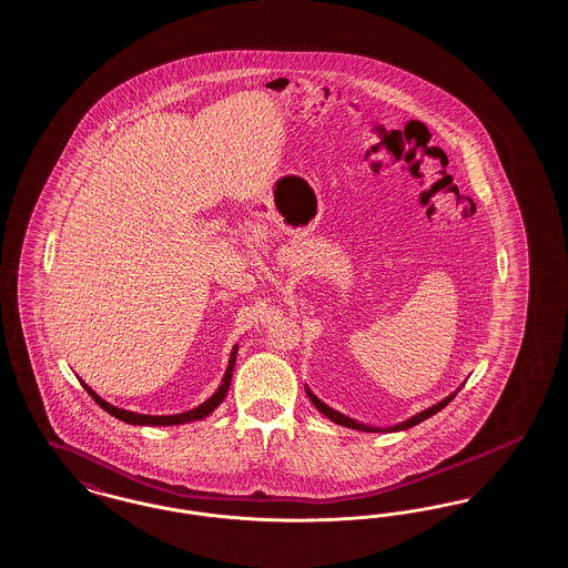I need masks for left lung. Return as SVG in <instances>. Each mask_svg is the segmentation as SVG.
I'll return each mask as SVG.
<instances>
[{"label": "left lung", "mask_w": 568, "mask_h": 568, "mask_svg": "<svg viewBox=\"0 0 568 568\" xmlns=\"http://www.w3.org/2000/svg\"><path fill=\"white\" fill-rule=\"evenodd\" d=\"M464 387V383L459 385L456 392H452L447 398H443V400H438L436 405L428 406V408H424V410H419L417 415H413V417H408L405 422H400V424H396V426H387V428H377V426H366V424H362V422H355L353 417L349 415H345V413H341V410H336V408H332V406L325 405L324 400H320L313 392H311V387L308 385H304V392H306V396H308V400L315 405V408L320 410V413H324L325 417L329 419V422H334V424H338V426H345V428H353V430H366V433H400V430H406V428H413V426H417V424H422L424 419H428V417H433L434 413H438L440 408H445V406L449 405L454 398H456V394H458L459 389Z\"/></svg>", "instance_id": "obj_1"}]
</instances>
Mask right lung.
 I'll return each mask as SVG.
<instances>
[{
    "instance_id": "right-lung-1",
    "label": "right lung",
    "mask_w": 568,
    "mask_h": 568,
    "mask_svg": "<svg viewBox=\"0 0 568 568\" xmlns=\"http://www.w3.org/2000/svg\"><path fill=\"white\" fill-rule=\"evenodd\" d=\"M236 355H239V345L232 347L230 353V359H227V368L223 373V378L219 383V387L215 389V394L204 400L202 405L185 410V413H176V415H144V413H134V410H128V408H119V406L110 405L104 398H100V394H95L82 378H79L82 383V387L87 389V394L102 406L106 413H110L112 417L125 422V424H132V426H181V424H190V422H200L204 417H209L216 406L221 405L227 396V389H230V383H232V373H234V364H236Z\"/></svg>"
}]
</instances>
